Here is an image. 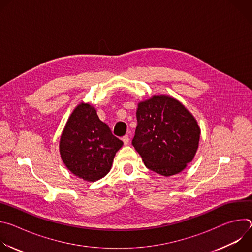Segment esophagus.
<instances>
[{
  "label": "esophagus",
  "mask_w": 252,
  "mask_h": 252,
  "mask_svg": "<svg viewBox=\"0 0 252 252\" xmlns=\"http://www.w3.org/2000/svg\"><path fill=\"white\" fill-rule=\"evenodd\" d=\"M123 141H124V143L126 146H127L128 143H129V137H128V135H125L124 137H123Z\"/></svg>",
  "instance_id": "34e87169"
}]
</instances>
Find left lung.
<instances>
[{
    "instance_id": "8db88e82",
    "label": "left lung",
    "mask_w": 252,
    "mask_h": 252,
    "mask_svg": "<svg viewBox=\"0 0 252 252\" xmlns=\"http://www.w3.org/2000/svg\"><path fill=\"white\" fill-rule=\"evenodd\" d=\"M136 119L132 146L149 169L170 176L192 161L200 128L181 101L164 94L154 95L138 102Z\"/></svg>"
}]
</instances>
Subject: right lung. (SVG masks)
Returning a JSON list of instances; mask_svg holds the SVG:
<instances>
[{
    "label": "right lung",
    "mask_w": 252,
    "mask_h": 252,
    "mask_svg": "<svg viewBox=\"0 0 252 252\" xmlns=\"http://www.w3.org/2000/svg\"><path fill=\"white\" fill-rule=\"evenodd\" d=\"M124 142L116 137L89 102H82L69 116L60 139V154L66 168L87 182L109 173Z\"/></svg>",
    "instance_id": "obj_1"
}]
</instances>
